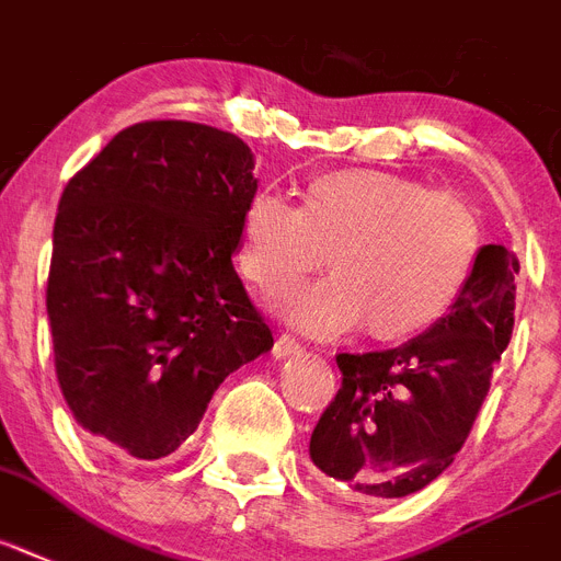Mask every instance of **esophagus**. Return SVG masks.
<instances>
[{
    "label": "esophagus",
    "instance_id": "obj_1",
    "mask_svg": "<svg viewBox=\"0 0 561 561\" xmlns=\"http://www.w3.org/2000/svg\"><path fill=\"white\" fill-rule=\"evenodd\" d=\"M272 353H275V358H286V355L304 353V346H300L298 337H291V335H286V332H280L275 341V346H272Z\"/></svg>",
    "mask_w": 561,
    "mask_h": 561
}]
</instances>
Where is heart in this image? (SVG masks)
Here are the masks:
<instances>
[{"label":"heart","instance_id":"1","mask_svg":"<svg viewBox=\"0 0 561 561\" xmlns=\"http://www.w3.org/2000/svg\"><path fill=\"white\" fill-rule=\"evenodd\" d=\"M240 272L266 295L323 270L284 314L314 335L360 327L375 344H404L444 321L465 295L484 226L465 197L387 171L344 169L309 180L300 206L261 192L240 220Z\"/></svg>","mask_w":561,"mask_h":561}]
</instances>
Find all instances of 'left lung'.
<instances>
[{
  "label": "left lung",
  "mask_w": 561,
  "mask_h": 561,
  "mask_svg": "<svg viewBox=\"0 0 561 561\" xmlns=\"http://www.w3.org/2000/svg\"><path fill=\"white\" fill-rule=\"evenodd\" d=\"M519 261L481 249L450 314L410 344L337 353L341 390L309 438L323 479L360 502L419 493L453 465L511 344Z\"/></svg>",
  "instance_id": "8db88e82"
}]
</instances>
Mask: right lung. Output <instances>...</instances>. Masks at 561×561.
Returning a JSON list of instances; mask_svg holds the SVG:
<instances>
[{"label":"right lung","instance_id":"1","mask_svg":"<svg viewBox=\"0 0 561 561\" xmlns=\"http://www.w3.org/2000/svg\"><path fill=\"white\" fill-rule=\"evenodd\" d=\"M252 165L234 134L146 119L59 197L45 291L54 367L77 424L114 456L178 450L226 375L275 344L231 266Z\"/></svg>","mask_w":561,"mask_h":561}]
</instances>
